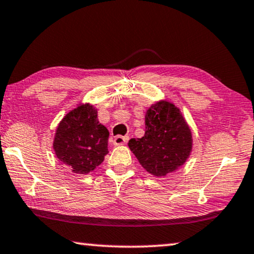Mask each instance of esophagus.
Here are the masks:
<instances>
[{
	"mask_svg": "<svg viewBox=\"0 0 254 254\" xmlns=\"http://www.w3.org/2000/svg\"><path fill=\"white\" fill-rule=\"evenodd\" d=\"M128 140V137H123V135H116L113 139V144L115 146H121V145H126Z\"/></svg>",
	"mask_w": 254,
	"mask_h": 254,
	"instance_id": "34e87169",
	"label": "esophagus"
}]
</instances>
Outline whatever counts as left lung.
<instances>
[{
    "mask_svg": "<svg viewBox=\"0 0 254 254\" xmlns=\"http://www.w3.org/2000/svg\"><path fill=\"white\" fill-rule=\"evenodd\" d=\"M145 126L144 137L132 138L127 145L147 173L164 177L187 162L193 139L180 108L167 100L153 103Z\"/></svg>",
    "mask_w": 254,
    "mask_h": 254,
    "instance_id": "1",
    "label": "left lung"
}]
</instances>
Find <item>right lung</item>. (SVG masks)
<instances>
[{"instance_id":"1","label":"right lung","mask_w":254,"mask_h":254,"mask_svg":"<svg viewBox=\"0 0 254 254\" xmlns=\"http://www.w3.org/2000/svg\"><path fill=\"white\" fill-rule=\"evenodd\" d=\"M109 131L98 120V109L79 103L56 127L53 148L60 161L74 174H88L108 153Z\"/></svg>"}]
</instances>
